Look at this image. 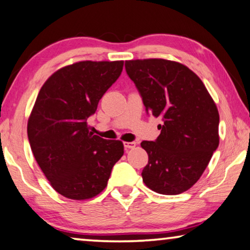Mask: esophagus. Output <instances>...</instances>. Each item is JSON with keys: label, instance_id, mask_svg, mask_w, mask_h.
<instances>
[{"label": "esophagus", "instance_id": "34e87169", "mask_svg": "<svg viewBox=\"0 0 250 250\" xmlns=\"http://www.w3.org/2000/svg\"><path fill=\"white\" fill-rule=\"evenodd\" d=\"M124 146H125V148H134L135 146H136V143L135 142H126V143H124Z\"/></svg>", "mask_w": 250, "mask_h": 250}]
</instances>
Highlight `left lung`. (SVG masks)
Returning <instances> with one entry per match:
<instances>
[{"instance_id": "8db88e82", "label": "left lung", "mask_w": 250, "mask_h": 250, "mask_svg": "<svg viewBox=\"0 0 250 250\" xmlns=\"http://www.w3.org/2000/svg\"><path fill=\"white\" fill-rule=\"evenodd\" d=\"M125 68L146 112L163 121L157 140L141 143L148 154L143 182L158 194H182L200 178L219 145L217 106L202 80L181 63L132 60Z\"/></svg>"}]
</instances>
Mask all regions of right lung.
Listing matches in <instances>:
<instances>
[{
  "mask_svg": "<svg viewBox=\"0 0 250 250\" xmlns=\"http://www.w3.org/2000/svg\"><path fill=\"white\" fill-rule=\"evenodd\" d=\"M123 65L124 61L67 65L48 77L36 97L27 122L28 142L45 177L64 197H95L124 154L121 141L93 135L86 122Z\"/></svg>",
  "mask_w": 250,
  "mask_h": 250,
  "instance_id": "1",
  "label": "right lung"
}]
</instances>
